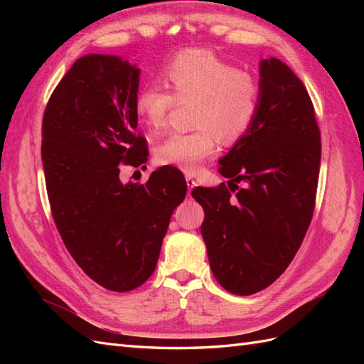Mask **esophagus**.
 Returning a JSON list of instances; mask_svg holds the SVG:
<instances>
[{"label":"esophagus","instance_id":"34e87169","mask_svg":"<svg viewBox=\"0 0 364 364\" xmlns=\"http://www.w3.org/2000/svg\"><path fill=\"white\" fill-rule=\"evenodd\" d=\"M186 184H188V191L191 192L192 189H194L197 186V181L192 178L191 175H186Z\"/></svg>","mask_w":364,"mask_h":364}]
</instances>
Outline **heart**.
Returning <instances> with one entry per match:
<instances>
[{
    "label": "heart",
    "instance_id": "b5f03b06",
    "mask_svg": "<svg viewBox=\"0 0 364 364\" xmlns=\"http://www.w3.org/2000/svg\"><path fill=\"white\" fill-rule=\"evenodd\" d=\"M167 87L150 84L137 92L134 109L153 133L166 127L175 102H191L192 125L188 133H172L154 149L162 166L196 172L218 150L219 139L231 144L247 133L259 109V84L250 73L236 70L208 50H184L164 67Z\"/></svg>",
    "mask_w": 364,
    "mask_h": 364
}]
</instances>
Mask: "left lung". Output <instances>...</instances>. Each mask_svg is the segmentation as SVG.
<instances>
[{
  "label": "left lung",
  "instance_id": "left-lung-1",
  "mask_svg": "<svg viewBox=\"0 0 364 364\" xmlns=\"http://www.w3.org/2000/svg\"><path fill=\"white\" fill-rule=\"evenodd\" d=\"M259 109L219 159L228 188H196L215 280L236 296L262 291L289 266L313 218L321 131L311 98L277 58L259 63ZM242 183L241 188L238 184Z\"/></svg>",
  "mask_w": 364,
  "mask_h": 364
}]
</instances>
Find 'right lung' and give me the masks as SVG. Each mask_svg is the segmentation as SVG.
Returning a JSON list of instances; mask_svg holds the SVG:
<instances>
[{
    "instance_id": "1",
    "label": "right lung",
    "mask_w": 364,
    "mask_h": 364,
    "mask_svg": "<svg viewBox=\"0 0 364 364\" xmlns=\"http://www.w3.org/2000/svg\"><path fill=\"white\" fill-rule=\"evenodd\" d=\"M141 68L111 54L80 58L54 89L42 123V162L60 237L84 272L127 292L149 280L186 181L159 167L145 184L120 181V164L149 159L137 133Z\"/></svg>"
}]
</instances>
